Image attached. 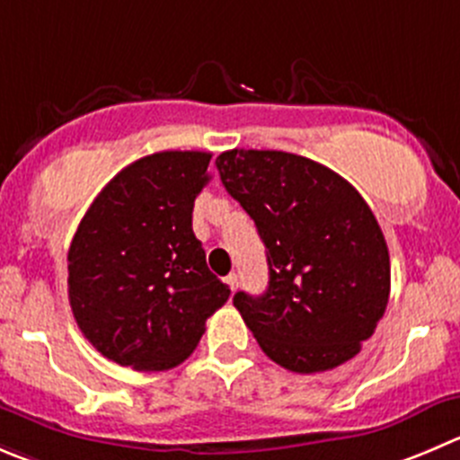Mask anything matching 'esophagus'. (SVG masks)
Masks as SVG:
<instances>
[{
  "label": "esophagus",
  "instance_id": "esophagus-1",
  "mask_svg": "<svg viewBox=\"0 0 460 460\" xmlns=\"http://www.w3.org/2000/svg\"><path fill=\"white\" fill-rule=\"evenodd\" d=\"M223 282H226L227 287H230V291H234V288L239 287V275L237 273H227L226 278H223Z\"/></svg>",
  "mask_w": 460,
  "mask_h": 460
}]
</instances>
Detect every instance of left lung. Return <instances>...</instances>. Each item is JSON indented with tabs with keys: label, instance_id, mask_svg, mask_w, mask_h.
I'll use <instances>...</instances> for the list:
<instances>
[{
	"label": "left lung",
	"instance_id": "8db88e82",
	"mask_svg": "<svg viewBox=\"0 0 460 460\" xmlns=\"http://www.w3.org/2000/svg\"><path fill=\"white\" fill-rule=\"evenodd\" d=\"M217 169L266 246L269 288L233 298L260 348L300 375L349 361L391 293V257L373 209L339 173L293 153L233 148Z\"/></svg>",
	"mask_w": 460,
	"mask_h": 460
}]
</instances>
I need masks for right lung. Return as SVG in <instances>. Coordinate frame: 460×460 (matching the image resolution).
<instances>
[{"label":"right lung","mask_w":460,"mask_h":460,"mask_svg":"<svg viewBox=\"0 0 460 460\" xmlns=\"http://www.w3.org/2000/svg\"><path fill=\"white\" fill-rule=\"evenodd\" d=\"M209 160L203 151L139 157L78 223L67 252L69 305L83 336L115 364L176 368L230 298L191 230Z\"/></svg>","instance_id":"obj_1"}]
</instances>
